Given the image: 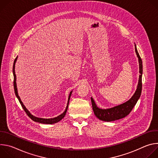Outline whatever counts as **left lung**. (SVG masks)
I'll return each mask as SVG.
<instances>
[{"label": "left lung", "instance_id": "left-lung-1", "mask_svg": "<svg viewBox=\"0 0 158 158\" xmlns=\"http://www.w3.org/2000/svg\"><path fill=\"white\" fill-rule=\"evenodd\" d=\"M135 51L137 54V56L139 59V78L138 85L136 92L132 97L127 102L119 105L118 106H115L110 109H99L96 105L93 99L91 98V102L92 106L93 109L94 113L96 116L100 120L104 121H113L116 120H118L125 118L127 116L133 109L134 106L136 105L138 99H139L142 91V74H143V63L141 58L138 52L136 49V46L135 44Z\"/></svg>", "mask_w": 158, "mask_h": 158}]
</instances>
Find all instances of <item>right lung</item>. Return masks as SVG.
<instances>
[{
  "label": "right lung",
  "mask_w": 158,
  "mask_h": 158,
  "mask_svg": "<svg viewBox=\"0 0 158 158\" xmlns=\"http://www.w3.org/2000/svg\"><path fill=\"white\" fill-rule=\"evenodd\" d=\"M17 57L14 60V65H13V74H14V91H15V96H17V99H19L22 108L24 109V110H25V112H26V114H27V116L32 119L34 121H35V122H38V123H42V124H54V123H56L59 121H60L65 115L66 114V112H67V108H68V105H69V99H70V98H71V94H72V91L69 94V98H68V102H67V106L66 107V109L65 110V111L63 112L62 114H61L60 115H59V116L56 117V118H51V119H43V118H37V117H35L33 115H32L30 112H29V110L26 108V107L24 106V105L23 104V103H22V102L21 101L20 99V97L18 95V93H17V85H16V75H15V62L17 60Z\"/></svg>",
  "instance_id": "obj_1"
}]
</instances>
